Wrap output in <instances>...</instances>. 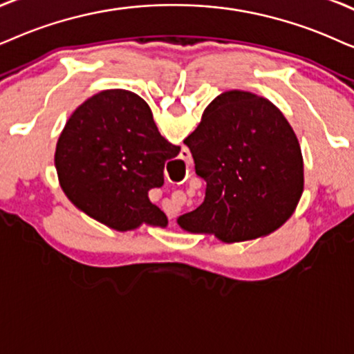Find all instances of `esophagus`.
<instances>
[{
	"mask_svg": "<svg viewBox=\"0 0 354 354\" xmlns=\"http://www.w3.org/2000/svg\"><path fill=\"white\" fill-rule=\"evenodd\" d=\"M186 151H187V150H186ZM187 153H189V151H187Z\"/></svg>",
	"mask_w": 354,
	"mask_h": 354,
	"instance_id": "1",
	"label": "esophagus"
}]
</instances>
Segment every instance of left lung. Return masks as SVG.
<instances>
[{
	"label": "left lung",
	"instance_id": "left-lung-1",
	"mask_svg": "<svg viewBox=\"0 0 354 354\" xmlns=\"http://www.w3.org/2000/svg\"><path fill=\"white\" fill-rule=\"evenodd\" d=\"M205 181L204 203L178 218L194 234L241 241L292 216L304 189L299 140L277 107L248 91H227L185 138Z\"/></svg>",
	"mask_w": 354,
	"mask_h": 354
}]
</instances>
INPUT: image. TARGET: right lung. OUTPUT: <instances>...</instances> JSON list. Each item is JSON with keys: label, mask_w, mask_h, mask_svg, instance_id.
Listing matches in <instances>:
<instances>
[{"label": "right lung", "mask_w": 354, "mask_h": 354, "mask_svg": "<svg viewBox=\"0 0 354 354\" xmlns=\"http://www.w3.org/2000/svg\"><path fill=\"white\" fill-rule=\"evenodd\" d=\"M178 153L140 96L107 89L71 114L57 142L55 165L71 203L115 230H131L142 222L167 225L149 191L163 186L165 163Z\"/></svg>", "instance_id": "add662e5"}]
</instances>
